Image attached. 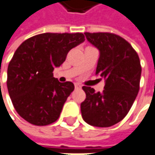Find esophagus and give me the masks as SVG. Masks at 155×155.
I'll return each mask as SVG.
<instances>
[{
    "label": "esophagus",
    "instance_id": "obj_1",
    "mask_svg": "<svg viewBox=\"0 0 155 155\" xmlns=\"http://www.w3.org/2000/svg\"><path fill=\"white\" fill-rule=\"evenodd\" d=\"M80 87H81V86L79 84H78V83L75 84V88H80Z\"/></svg>",
    "mask_w": 155,
    "mask_h": 155
}]
</instances>
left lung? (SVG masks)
<instances>
[{
    "mask_svg": "<svg viewBox=\"0 0 155 155\" xmlns=\"http://www.w3.org/2000/svg\"><path fill=\"white\" fill-rule=\"evenodd\" d=\"M99 50L96 74L105 79L102 92L83 87L86 99L81 103L84 121L96 127H109L127 115L139 91L142 73L140 59L123 38L107 32L85 33Z\"/></svg>",
    "mask_w": 155,
    "mask_h": 155,
    "instance_id": "obj_1",
    "label": "left lung"
}]
</instances>
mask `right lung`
I'll list each match as a JSON object with an SVG mask.
<instances>
[{"label": "right lung", "instance_id": "add662e5", "mask_svg": "<svg viewBox=\"0 0 155 155\" xmlns=\"http://www.w3.org/2000/svg\"><path fill=\"white\" fill-rule=\"evenodd\" d=\"M84 41L82 33H42L16 49L8 66L7 87L15 110L27 122L47 125L58 120L74 84L60 83L53 70Z\"/></svg>", "mask_w": 155, "mask_h": 155}]
</instances>
